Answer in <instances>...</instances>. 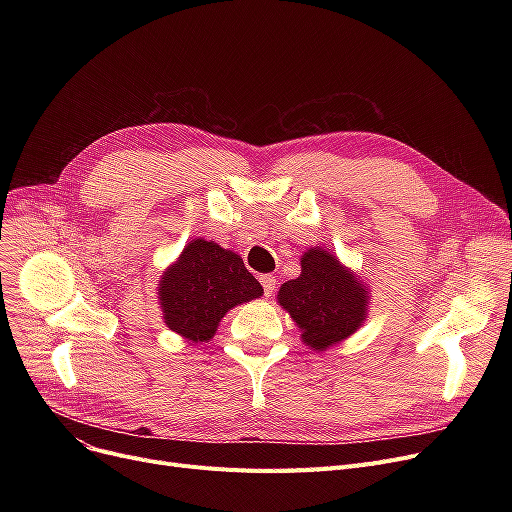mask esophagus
Listing matches in <instances>:
<instances>
[{
  "label": "esophagus",
  "instance_id": "obj_1",
  "mask_svg": "<svg viewBox=\"0 0 512 512\" xmlns=\"http://www.w3.org/2000/svg\"><path fill=\"white\" fill-rule=\"evenodd\" d=\"M259 282H261V286H263V294H265V297H272V294L276 292V278L270 276V274H265V276L259 278Z\"/></svg>",
  "mask_w": 512,
  "mask_h": 512
}]
</instances>
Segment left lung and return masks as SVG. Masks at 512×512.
Returning a JSON list of instances; mask_svg holds the SVG:
<instances>
[{
	"label": "left lung",
	"instance_id": "left-lung-1",
	"mask_svg": "<svg viewBox=\"0 0 512 512\" xmlns=\"http://www.w3.org/2000/svg\"><path fill=\"white\" fill-rule=\"evenodd\" d=\"M278 303L303 330V342L326 351L363 324L367 288L332 253L315 247L301 259V276L282 284Z\"/></svg>",
	"mask_w": 512,
	"mask_h": 512
}]
</instances>
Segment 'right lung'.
Returning <instances> with one entry per match:
<instances>
[{"label":"right lung","instance_id":"1","mask_svg":"<svg viewBox=\"0 0 512 512\" xmlns=\"http://www.w3.org/2000/svg\"><path fill=\"white\" fill-rule=\"evenodd\" d=\"M261 292L236 253L197 238L161 278L159 303L170 330L205 342L232 307L261 297Z\"/></svg>","mask_w":512,"mask_h":512}]
</instances>
